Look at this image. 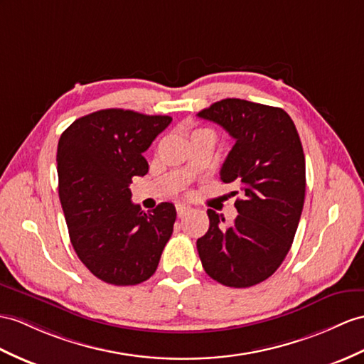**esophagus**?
<instances>
[{
  "label": "esophagus",
  "instance_id": "obj_1",
  "mask_svg": "<svg viewBox=\"0 0 364 364\" xmlns=\"http://www.w3.org/2000/svg\"><path fill=\"white\" fill-rule=\"evenodd\" d=\"M190 210H191V208H190L188 205H185V203H179V205H176L177 216H179V218H182V216L187 215V213H188Z\"/></svg>",
  "mask_w": 364,
  "mask_h": 364
}]
</instances>
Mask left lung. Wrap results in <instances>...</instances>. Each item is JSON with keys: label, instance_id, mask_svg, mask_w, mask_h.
Returning a JSON list of instances; mask_svg holds the SVG:
<instances>
[{"label": "left lung", "instance_id": "left-lung-1", "mask_svg": "<svg viewBox=\"0 0 364 364\" xmlns=\"http://www.w3.org/2000/svg\"><path fill=\"white\" fill-rule=\"evenodd\" d=\"M235 139L220 181L241 193L235 223L208 210V232L198 239L203 270L227 287L265 281L287 256L306 194V159L294 120L281 108L224 99L198 112Z\"/></svg>", "mask_w": 364, "mask_h": 364}]
</instances>
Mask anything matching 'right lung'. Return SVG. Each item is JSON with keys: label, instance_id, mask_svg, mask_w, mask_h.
Here are the masks:
<instances>
[{"label": "right lung", "instance_id": "1", "mask_svg": "<svg viewBox=\"0 0 364 364\" xmlns=\"http://www.w3.org/2000/svg\"><path fill=\"white\" fill-rule=\"evenodd\" d=\"M171 120L102 109L77 119L58 140V196L70 244L108 284L136 286L151 278L171 237L173 203L144 213L129 190L132 177L148 173L144 153Z\"/></svg>", "mask_w": 364, "mask_h": 364}]
</instances>
